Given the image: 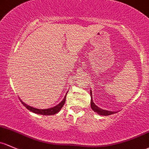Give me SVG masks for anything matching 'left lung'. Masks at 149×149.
<instances>
[{
  "mask_svg": "<svg viewBox=\"0 0 149 149\" xmlns=\"http://www.w3.org/2000/svg\"><path fill=\"white\" fill-rule=\"evenodd\" d=\"M90 95H91V103H90L91 107H92V109L94 110V111H95V112H97V113H99V114H100V115H102V116H108V115H111V114H113V113H116V112H114V111L104 110V109H102L100 108V107H97V105H95V104L94 103L93 100H92V91L90 92Z\"/></svg>",
  "mask_w": 149,
  "mask_h": 149,
  "instance_id": "left-lung-1",
  "label": "left lung"
}]
</instances>
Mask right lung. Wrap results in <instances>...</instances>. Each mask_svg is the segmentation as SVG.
I'll return each instance as SVG.
<instances>
[{
    "instance_id": "right-lung-1",
    "label": "right lung",
    "mask_w": 149,
    "mask_h": 149,
    "mask_svg": "<svg viewBox=\"0 0 149 149\" xmlns=\"http://www.w3.org/2000/svg\"><path fill=\"white\" fill-rule=\"evenodd\" d=\"M65 100H66V96H65V98L63 99V100H62L59 104H57V106L52 107V108H49V109H36V108H34V107L28 106V105H27L26 104L24 103L23 101L20 99L21 103L23 104L24 106L26 107L28 110H30V111H33V112L36 113H38V114H42V115H53V114H55V113H58L59 111H60V109H62V107H63V105L65 104Z\"/></svg>"
}]
</instances>
